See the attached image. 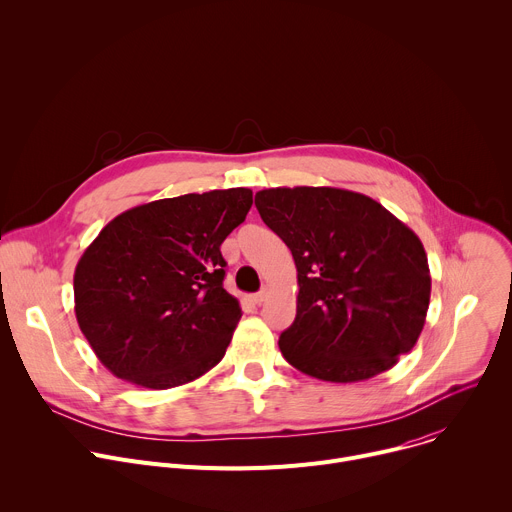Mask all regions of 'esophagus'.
I'll list each match as a JSON object with an SVG mask.
<instances>
[{
	"mask_svg": "<svg viewBox=\"0 0 512 512\" xmlns=\"http://www.w3.org/2000/svg\"><path fill=\"white\" fill-rule=\"evenodd\" d=\"M267 296H269V291H267V289H261L259 294L253 296V302H255V304H263V302L267 300Z\"/></svg>",
	"mask_w": 512,
	"mask_h": 512,
	"instance_id": "34e87169",
	"label": "esophagus"
}]
</instances>
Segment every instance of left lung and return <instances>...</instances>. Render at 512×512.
<instances>
[{
  "instance_id": "obj_1",
  "label": "left lung",
  "mask_w": 512,
  "mask_h": 512,
  "mask_svg": "<svg viewBox=\"0 0 512 512\" xmlns=\"http://www.w3.org/2000/svg\"><path fill=\"white\" fill-rule=\"evenodd\" d=\"M255 206L298 269L296 320L279 336L283 358L330 383L367 381L395 367L429 308L419 237L377 200L342 188H267Z\"/></svg>"
}]
</instances>
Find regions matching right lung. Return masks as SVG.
<instances>
[{
    "label": "right lung",
    "instance_id": "obj_1",
    "mask_svg": "<svg viewBox=\"0 0 512 512\" xmlns=\"http://www.w3.org/2000/svg\"><path fill=\"white\" fill-rule=\"evenodd\" d=\"M253 204L249 188L139 204L115 216L75 269V314L115 377L186 385L223 360L241 320L223 287V241Z\"/></svg>",
    "mask_w": 512,
    "mask_h": 512
}]
</instances>
